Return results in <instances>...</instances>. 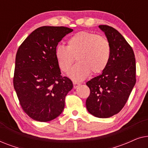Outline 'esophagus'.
Wrapping results in <instances>:
<instances>
[{
  "label": "esophagus",
  "mask_w": 148,
  "mask_h": 148,
  "mask_svg": "<svg viewBox=\"0 0 148 148\" xmlns=\"http://www.w3.org/2000/svg\"><path fill=\"white\" fill-rule=\"evenodd\" d=\"M73 88L74 89H76L77 88V87L80 86V84H79V83H78V82H73Z\"/></svg>",
  "instance_id": "34e87169"
}]
</instances>
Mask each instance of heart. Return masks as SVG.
Instances as JSON below:
<instances>
[{"mask_svg":"<svg viewBox=\"0 0 148 148\" xmlns=\"http://www.w3.org/2000/svg\"><path fill=\"white\" fill-rule=\"evenodd\" d=\"M55 58L58 67L67 72L75 59L78 62L69 72L73 79L82 81L90 73L98 74L106 68L111 56V46L107 38L88 32H79L72 36L66 46H56Z\"/></svg>","mask_w":148,"mask_h":148,"instance_id":"1","label":"heart"}]
</instances>
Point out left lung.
<instances>
[{"instance_id": "left-lung-1", "label": "left lung", "mask_w": 148, "mask_h": 148, "mask_svg": "<svg viewBox=\"0 0 148 148\" xmlns=\"http://www.w3.org/2000/svg\"><path fill=\"white\" fill-rule=\"evenodd\" d=\"M99 27L110 42L111 56L104 71L86 83L90 94L86 104L94 116L108 118L126 104L136 82V64L132 48L116 29L106 25Z\"/></svg>"}]
</instances>
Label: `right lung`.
Instances as JSON below:
<instances>
[{"mask_svg":"<svg viewBox=\"0 0 148 148\" xmlns=\"http://www.w3.org/2000/svg\"><path fill=\"white\" fill-rule=\"evenodd\" d=\"M73 31L62 26L38 27L18 48L13 86L22 109L34 120L48 122L64 110L65 97L73 86L61 75L54 52Z\"/></svg>","mask_w":148,"mask_h":148,"instance_id":"right-lung-1","label":"right lung"}]
</instances>
